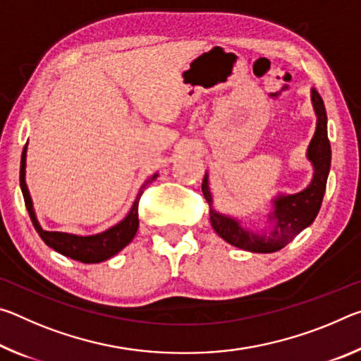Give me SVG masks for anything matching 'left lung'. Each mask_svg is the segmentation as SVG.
Segmentation results:
<instances>
[{
  "label": "left lung",
  "mask_w": 361,
  "mask_h": 361,
  "mask_svg": "<svg viewBox=\"0 0 361 361\" xmlns=\"http://www.w3.org/2000/svg\"><path fill=\"white\" fill-rule=\"evenodd\" d=\"M310 99L317 116V127L307 148V159L312 164L314 176L309 186L296 194H279L274 197L272 212L267 221L272 224L269 232H253L243 228L239 219L232 218L213 209V195L209 186V173L202 181V192L210 204V223L216 234L231 245L253 253H274L290 243L302 229L314 223L325 195L326 180L331 167V146L326 130V109L320 94L310 90Z\"/></svg>",
  "instance_id": "1"
}]
</instances>
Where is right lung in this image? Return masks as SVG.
Listing matches in <instances>:
<instances>
[{
    "label": "right lung",
    "instance_id": "right-lung-1",
    "mask_svg": "<svg viewBox=\"0 0 361 361\" xmlns=\"http://www.w3.org/2000/svg\"><path fill=\"white\" fill-rule=\"evenodd\" d=\"M25 167H27V145L22 152V161H20V189L25 199V205L28 210V215L32 218V223L35 226L36 232H38L42 242L47 247L56 250L57 253L68 256V258L85 262V264H92V262H102L106 261L119 253L122 248L129 245L133 240V237L137 234L138 229V202L142 197L143 191L149 183L154 181L159 173L151 175L146 180L140 191L137 194V199L133 200V205L130 212L127 213V216L114 224L113 228L100 232L95 235H76V234H66V232H57V231H44L41 228V224L36 219V213L33 209V200L30 197V191L25 183Z\"/></svg>",
    "mask_w": 361,
    "mask_h": 361
}]
</instances>
